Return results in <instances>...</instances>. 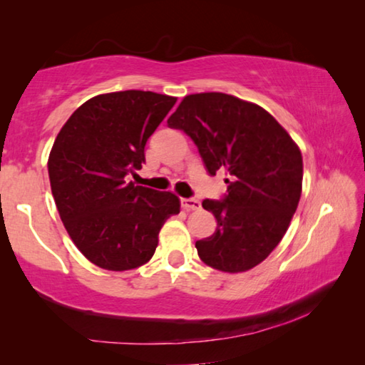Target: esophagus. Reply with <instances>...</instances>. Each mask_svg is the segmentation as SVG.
<instances>
[{"label":"esophagus","instance_id":"1","mask_svg":"<svg viewBox=\"0 0 365 365\" xmlns=\"http://www.w3.org/2000/svg\"><path fill=\"white\" fill-rule=\"evenodd\" d=\"M182 207L187 211H197V209H201V202L196 197H183Z\"/></svg>","mask_w":365,"mask_h":365}]
</instances>
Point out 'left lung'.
<instances>
[{"label":"left lung","mask_w":365,"mask_h":365,"mask_svg":"<svg viewBox=\"0 0 365 365\" xmlns=\"http://www.w3.org/2000/svg\"><path fill=\"white\" fill-rule=\"evenodd\" d=\"M168 125L193 140L209 175H228L224 197L202 201L217 228L197 240V256L230 274L256 267L280 243L298 207L299 148L267 110L225 93L185 96Z\"/></svg>","instance_id":"left-lung-1"}]
</instances>
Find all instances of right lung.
<instances>
[{
    "instance_id": "right-lung-1",
    "label": "right lung",
    "mask_w": 365,
    "mask_h": 365,
    "mask_svg": "<svg viewBox=\"0 0 365 365\" xmlns=\"http://www.w3.org/2000/svg\"><path fill=\"white\" fill-rule=\"evenodd\" d=\"M177 101L127 90L83 103L61 128L48 159L54 202L72 242L95 265L130 270L146 264L180 201L170 191L125 182L141 169L145 146Z\"/></svg>"
}]
</instances>
